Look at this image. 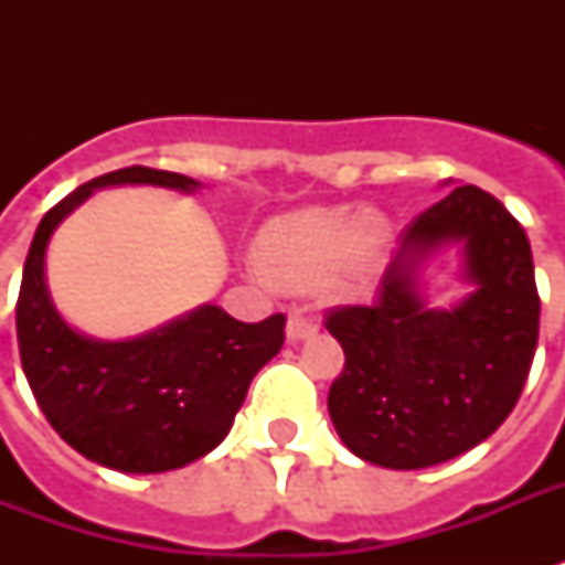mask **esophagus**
Listing matches in <instances>:
<instances>
[{"instance_id":"obj_1","label":"esophagus","mask_w":565,"mask_h":565,"mask_svg":"<svg viewBox=\"0 0 565 565\" xmlns=\"http://www.w3.org/2000/svg\"><path fill=\"white\" fill-rule=\"evenodd\" d=\"M317 331V326H313V319L305 317V310H290V319H287V340H305V337H310Z\"/></svg>"}]
</instances>
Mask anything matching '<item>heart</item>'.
I'll return each instance as SVG.
<instances>
[{
  "mask_svg": "<svg viewBox=\"0 0 565 565\" xmlns=\"http://www.w3.org/2000/svg\"><path fill=\"white\" fill-rule=\"evenodd\" d=\"M386 222L361 207H305L266 222L255 243L260 273L284 290H310L337 273L361 287L381 260Z\"/></svg>",
  "mask_w": 565,
  "mask_h": 565,
  "instance_id": "obj_1",
  "label": "heart"
}]
</instances>
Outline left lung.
<instances>
[{"label": "left lung", "instance_id": "1", "mask_svg": "<svg viewBox=\"0 0 565 565\" xmlns=\"http://www.w3.org/2000/svg\"><path fill=\"white\" fill-rule=\"evenodd\" d=\"M448 242L465 246L473 292L428 309L420 264ZM345 366L328 413L349 451L384 469L446 463L490 437L516 407L540 337V296L525 228L475 184L402 231L375 305L328 313Z\"/></svg>", "mask_w": 565, "mask_h": 565}]
</instances>
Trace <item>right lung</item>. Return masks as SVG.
<instances>
[{
	"mask_svg": "<svg viewBox=\"0 0 565 565\" xmlns=\"http://www.w3.org/2000/svg\"><path fill=\"white\" fill-rule=\"evenodd\" d=\"M152 184L193 193L179 172L126 167L87 181L40 220L22 269L17 340L22 372L49 425L87 460L117 472H170L220 446L248 384L284 345V313L239 322L202 305L135 340L70 328L46 290V246L64 216L99 188Z\"/></svg>",
	"mask_w": 565,
	"mask_h": 565,
	"instance_id": "add662e5",
	"label": "right lung"
}]
</instances>
